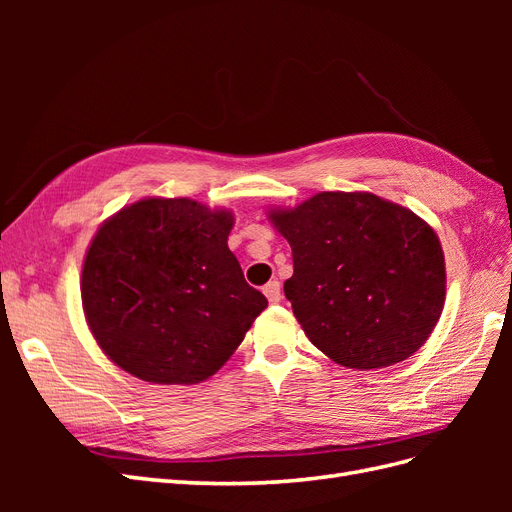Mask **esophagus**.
Segmentation results:
<instances>
[{"label":"esophagus","mask_w":512,"mask_h":512,"mask_svg":"<svg viewBox=\"0 0 512 512\" xmlns=\"http://www.w3.org/2000/svg\"><path fill=\"white\" fill-rule=\"evenodd\" d=\"M262 292H265V297L271 303H280V299H282V288H280V282H277V280L269 282L265 288H262Z\"/></svg>","instance_id":"1"}]
</instances>
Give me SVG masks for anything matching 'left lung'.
<instances>
[{"mask_svg": "<svg viewBox=\"0 0 512 512\" xmlns=\"http://www.w3.org/2000/svg\"><path fill=\"white\" fill-rule=\"evenodd\" d=\"M269 218L292 247L286 299L329 359L380 369L427 342L446 271L440 239L418 215L369 192H320Z\"/></svg>", "mask_w": 512, "mask_h": 512, "instance_id": "obj_1", "label": "left lung"}]
</instances>
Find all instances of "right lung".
<instances>
[{
	"mask_svg": "<svg viewBox=\"0 0 512 512\" xmlns=\"http://www.w3.org/2000/svg\"><path fill=\"white\" fill-rule=\"evenodd\" d=\"M230 211L145 198L104 222L81 277L87 324L104 354L153 384H196L239 348L267 307L228 250Z\"/></svg>",
	"mask_w": 512,
	"mask_h": 512,
	"instance_id": "obj_1",
	"label": "right lung"
}]
</instances>
